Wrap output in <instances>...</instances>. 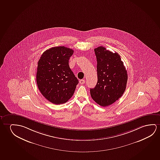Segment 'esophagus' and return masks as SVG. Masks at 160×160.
I'll list each match as a JSON object with an SVG mask.
<instances>
[{
    "mask_svg": "<svg viewBox=\"0 0 160 160\" xmlns=\"http://www.w3.org/2000/svg\"><path fill=\"white\" fill-rule=\"evenodd\" d=\"M79 82H80V83L81 84V85H82V84H84V83L85 82V80H83V79H81V80H80L79 81Z\"/></svg>",
    "mask_w": 160,
    "mask_h": 160,
    "instance_id": "obj_1",
    "label": "esophagus"
}]
</instances>
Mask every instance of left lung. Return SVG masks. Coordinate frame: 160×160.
<instances>
[{
    "instance_id": "left-lung-1",
    "label": "left lung",
    "mask_w": 160,
    "mask_h": 160,
    "mask_svg": "<svg viewBox=\"0 0 160 160\" xmlns=\"http://www.w3.org/2000/svg\"><path fill=\"white\" fill-rule=\"evenodd\" d=\"M97 59L98 82L91 88V98L98 104L106 107L113 104L124 92L127 72L121 56L100 46L94 49Z\"/></svg>"
}]
</instances>
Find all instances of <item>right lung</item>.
I'll list each match as a JSON object with an SVG mask.
<instances>
[{
	"label": "right lung",
	"instance_id": "obj_1",
	"mask_svg": "<svg viewBox=\"0 0 160 160\" xmlns=\"http://www.w3.org/2000/svg\"><path fill=\"white\" fill-rule=\"evenodd\" d=\"M74 51L66 47H52L38 62L36 82L42 95L49 102L60 104L74 94L79 81L69 65Z\"/></svg>",
	"mask_w": 160,
	"mask_h": 160
}]
</instances>
